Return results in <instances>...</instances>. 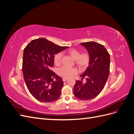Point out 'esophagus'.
Listing matches in <instances>:
<instances>
[{
  "label": "esophagus",
  "mask_w": 134,
  "mask_h": 134,
  "mask_svg": "<svg viewBox=\"0 0 134 134\" xmlns=\"http://www.w3.org/2000/svg\"><path fill=\"white\" fill-rule=\"evenodd\" d=\"M67 80H68V78H63V82H65V81H66Z\"/></svg>",
  "instance_id": "34e87169"
}]
</instances>
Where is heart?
Masks as SVG:
<instances>
[{
    "mask_svg": "<svg viewBox=\"0 0 134 134\" xmlns=\"http://www.w3.org/2000/svg\"><path fill=\"white\" fill-rule=\"evenodd\" d=\"M68 54L75 60V63L80 69H84L86 68L90 62V55L88 53L84 52L80 54L79 50L76 49H71L68 51ZM62 58V54L58 53L56 54L54 57V63L56 65H59L60 64ZM76 70L74 68H68L67 66H64L60 68L58 70V74L64 77L71 76L72 75L75 74Z\"/></svg>",
    "mask_w": 134,
    "mask_h": 134,
    "instance_id": "heart-1",
    "label": "heart"
}]
</instances>
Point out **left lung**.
<instances>
[{
	"label": "left lung",
	"mask_w": 134,
	"mask_h": 134,
	"mask_svg": "<svg viewBox=\"0 0 134 134\" xmlns=\"http://www.w3.org/2000/svg\"><path fill=\"white\" fill-rule=\"evenodd\" d=\"M84 46L90 55V62L86 70L80 75L86 79V82L76 80L74 87V94L80 100H90L95 98L102 92L109 74L110 56L102 44L95 42L80 43Z\"/></svg>",
	"instance_id": "1"
}]
</instances>
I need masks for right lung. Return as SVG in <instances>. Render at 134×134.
<instances>
[{
	"label": "right lung",
	"mask_w": 134,
	"mask_h": 134,
	"mask_svg": "<svg viewBox=\"0 0 134 134\" xmlns=\"http://www.w3.org/2000/svg\"><path fill=\"white\" fill-rule=\"evenodd\" d=\"M68 47L41 38L32 40L24 49V80L31 94L40 102H52L60 97L64 82L51 69L54 66V55Z\"/></svg>",
	"instance_id": "add662e5"
}]
</instances>
